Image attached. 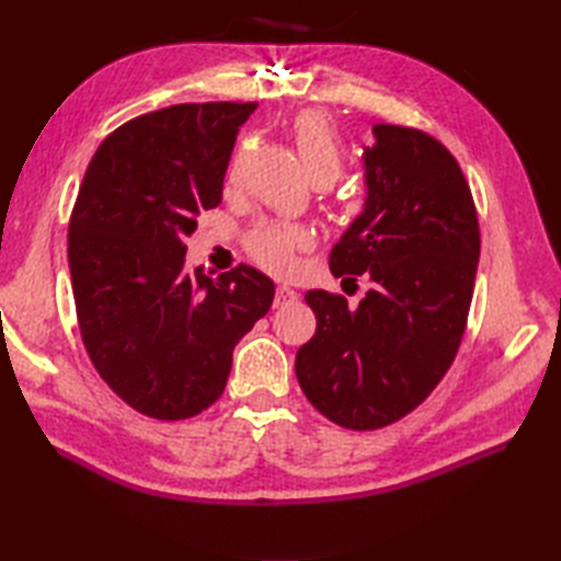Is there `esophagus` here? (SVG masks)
<instances>
[{
	"instance_id": "obj_1",
	"label": "esophagus",
	"mask_w": 561,
	"mask_h": 561,
	"mask_svg": "<svg viewBox=\"0 0 561 561\" xmlns=\"http://www.w3.org/2000/svg\"><path fill=\"white\" fill-rule=\"evenodd\" d=\"M274 296H277L274 304L284 306V304H289V301L296 299V291L289 287V284H277V291H274Z\"/></svg>"
}]
</instances>
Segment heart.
<instances>
[{"mask_svg": "<svg viewBox=\"0 0 561 561\" xmlns=\"http://www.w3.org/2000/svg\"><path fill=\"white\" fill-rule=\"evenodd\" d=\"M294 141L308 175H323L335 181L342 169V139L328 115L318 111L301 113L294 121ZM245 151L248 145L243 141L229 165V183L238 181V173H241V165L245 161ZM308 243H311V236L301 226L262 224L248 236L245 245L257 265L270 272H287L294 267L296 250L306 248Z\"/></svg>", "mask_w": 561, "mask_h": 561, "instance_id": "b5f03b06", "label": "heart"}]
</instances>
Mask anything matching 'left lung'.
I'll use <instances>...</instances> for the list:
<instances>
[{
  "mask_svg": "<svg viewBox=\"0 0 561 561\" xmlns=\"http://www.w3.org/2000/svg\"><path fill=\"white\" fill-rule=\"evenodd\" d=\"M364 209L330 253V272L368 291L359 306L306 291L316 335L296 352L308 402L354 432L422 404L460 347L480 262L478 211L453 153L426 133L374 125Z\"/></svg>",
  "mask_w": 561,
  "mask_h": 561,
  "instance_id": "8db88e82",
  "label": "left lung"
}]
</instances>
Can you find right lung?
<instances>
[{"label":"right lung","instance_id":"1","mask_svg":"<svg viewBox=\"0 0 561 561\" xmlns=\"http://www.w3.org/2000/svg\"><path fill=\"white\" fill-rule=\"evenodd\" d=\"M255 103H181L103 139L69 219L83 347L129 408L187 420L221 398L233 350L270 311L274 282L250 265L187 270L197 214L221 202L238 127Z\"/></svg>","mask_w":561,"mask_h":561}]
</instances>
